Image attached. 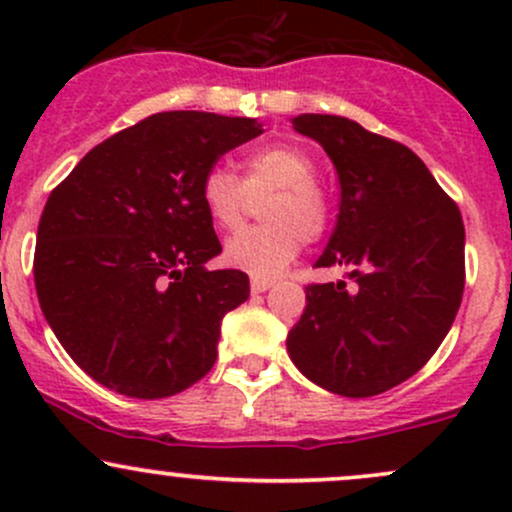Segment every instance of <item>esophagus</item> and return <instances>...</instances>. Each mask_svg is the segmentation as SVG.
<instances>
[{
    "instance_id": "esophagus-1",
    "label": "esophagus",
    "mask_w": 512,
    "mask_h": 512,
    "mask_svg": "<svg viewBox=\"0 0 512 512\" xmlns=\"http://www.w3.org/2000/svg\"><path fill=\"white\" fill-rule=\"evenodd\" d=\"M267 289H272V281H267V279H252L250 281L252 293H264Z\"/></svg>"
}]
</instances>
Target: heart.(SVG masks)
<instances>
[{
	"label": "heart",
	"mask_w": 512,
	"mask_h": 512,
	"mask_svg": "<svg viewBox=\"0 0 512 512\" xmlns=\"http://www.w3.org/2000/svg\"><path fill=\"white\" fill-rule=\"evenodd\" d=\"M315 163L301 146L272 144L243 158V178L214 166L199 182V199L209 221L233 231L245 219L248 197H262V226L245 228L226 240L228 267L269 279L284 272L303 240H317L330 223V199L317 185Z\"/></svg>",
	"instance_id": "b5f03b06"
}]
</instances>
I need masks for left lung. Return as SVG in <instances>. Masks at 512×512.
Here are the masks:
<instances>
[{
	"mask_svg": "<svg viewBox=\"0 0 512 512\" xmlns=\"http://www.w3.org/2000/svg\"><path fill=\"white\" fill-rule=\"evenodd\" d=\"M293 129L327 151L342 187L315 267L351 272L305 286L286 349L334 395H380L424 368L450 332L464 291L460 209L414 151L349 117L305 113Z\"/></svg>",
	"mask_w": 512,
	"mask_h": 512,
	"instance_id": "left-lung-1",
	"label": "left lung"
}]
</instances>
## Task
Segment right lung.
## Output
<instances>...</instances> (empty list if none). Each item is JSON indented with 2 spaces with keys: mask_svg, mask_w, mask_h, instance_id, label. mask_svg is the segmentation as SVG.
Here are the masks:
<instances>
[{
  "mask_svg": "<svg viewBox=\"0 0 512 512\" xmlns=\"http://www.w3.org/2000/svg\"><path fill=\"white\" fill-rule=\"evenodd\" d=\"M252 117L156 113L93 146L50 192L33 276L45 320L96 383L161 399L202 380L221 320L248 301V274L209 272L221 252L199 182L260 137Z\"/></svg>",
  "mask_w": 512,
  "mask_h": 512,
  "instance_id": "obj_1",
  "label": "right lung"
}]
</instances>
